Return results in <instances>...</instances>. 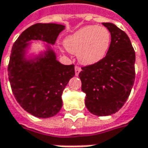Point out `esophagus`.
<instances>
[{"mask_svg":"<svg viewBox=\"0 0 148 148\" xmlns=\"http://www.w3.org/2000/svg\"><path fill=\"white\" fill-rule=\"evenodd\" d=\"M74 70H75V75L77 76V75H79V72L81 71V69H80L79 66H75V68H74Z\"/></svg>","mask_w":148,"mask_h":148,"instance_id":"esophagus-1","label":"esophagus"}]
</instances>
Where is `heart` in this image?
<instances>
[{"instance_id": "1", "label": "heart", "mask_w": 148, "mask_h": 148, "mask_svg": "<svg viewBox=\"0 0 148 148\" xmlns=\"http://www.w3.org/2000/svg\"><path fill=\"white\" fill-rule=\"evenodd\" d=\"M111 42L110 31L104 26L86 25L68 36L64 40L66 49L77 54L83 65H92L106 56Z\"/></svg>"}]
</instances>
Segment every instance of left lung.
Listing matches in <instances>:
<instances>
[{
	"mask_svg": "<svg viewBox=\"0 0 148 148\" xmlns=\"http://www.w3.org/2000/svg\"><path fill=\"white\" fill-rule=\"evenodd\" d=\"M111 35L109 50L100 62L81 68L79 74L85 103L96 116L117 112L128 99L135 77V53L128 35L112 23H103Z\"/></svg>",
	"mask_w": 148,
	"mask_h": 148,
	"instance_id": "8db88e82",
	"label": "left lung"
}]
</instances>
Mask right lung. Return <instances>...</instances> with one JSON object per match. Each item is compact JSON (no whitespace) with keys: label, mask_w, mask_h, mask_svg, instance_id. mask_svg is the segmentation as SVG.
Masks as SVG:
<instances>
[{"label":"right lung","mask_w":148,"mask_h":148,"mask_svg":"<svg viewBox=\"0 0 148 148\" xmlns=\"http://www.w3.org/2000/svg\"><path fill=\"white\" fill-rule=\"evenodd\" d=\"M64 29L58 24H35L20 34L12 48L8 71L13 93L19 105L37 117H51L60 111L62 92L75 74L74 64L60 63L49 45H55ZM32 40L47 42V49L27 59L26 49Z\"/></svg>","instance_id":"add662e5"}]
</instances>
